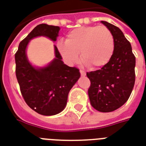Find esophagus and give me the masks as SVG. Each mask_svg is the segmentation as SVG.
I'll use <instances>...</instances> for the list:
<instances>
[{"mask_svg": "<svg viewBox=\"0 0 146 146\" xmlns=\"http://www.w3.org/2000/svg\"><path fill=\"white\" fill-rule=\"evenodd\" d=\"M80 73H81V76H85L86 75V72H84L83 70H80Z\"/></svg>", "mask_w": 146, "mask_h": 146, "instance_id": "obj_1", "label": "esophagus"}]
</instances>
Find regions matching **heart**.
Returning a JSON list of instances; mask_svg holds the SVG:
<instances>
[{
  "label": "heart",
  "mask_w": 146,
  "mask_h": 146,
  "mask_svg": "<svg viewBox=\"0 0 146 146\" xmlns=\"http://www.w3.org/2000/svg\"><path fill=\"white\" fill-rule=\"evenodd\" d=\"M58 49L68 64L81 60L89 68L103 67L113 55L115 43L111 31L106 27L89 26L68 33L65 42H59Z\"/></svg>",
  "instance_id": "heart-1"
}]
</instances>
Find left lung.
I'll return each mask as SVG.
<instances>
[{
  "instance_id": "8db88e82",
  "label": "left lung",
  "mask_w": 146,
  "mask_h": 146,
  "mask_svg": "<svg viewBox=\"0 0 146 146\" xmlns=\"http://www.w3.org/2000/svg\"><path fill=\"white\" fill-rule=\"evenodd\" d=\"M113 36L115 48L111 59L100 70L88 72L91 81L88 96L91 106L108 113L122 107L129 98L135 84V58L129 42L116 26L101 21Z\"/></svg>"
}]
</instances>
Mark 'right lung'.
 <instances>
[{
  "label": "right lung",
  "instance_id": "add662e5",
  "mask_svg": "<svg viewBox=\"0 0 146 146\" xmlns=\"http://www.w3.org/2000/svg\"><path fill=\"white\" fill-rule=\"evenodd\" d=\"M59 30V27L38 25L21 41L15 54L16 76L23 97L31 109L44 116H53L65 109L70 90L81 77L78 68L64 64L55 45V58L48 65L35 66L28 59L30 40L43 36L55 42Z\"/></svg>",
  "mask_w": 146,
  "mask_h": 146
}]
</instances>
